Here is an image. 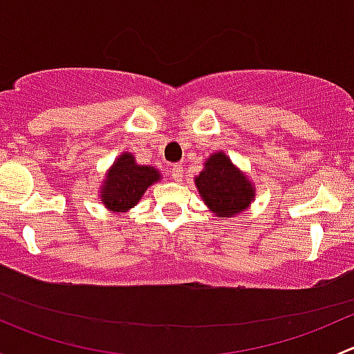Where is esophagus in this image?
I'll use <instances>...</instances> for the list:
<instances>
[{
    "instance_id": "esophagus-1",
    "label": "esophagus",
    "mask_w": 354,
    "mask_h": 354,
    "mask_svg": "<svg viewBox=\"0 0 354 354\" xmlns=\"http://www.w3.org/2000/svg\"><path fill=\"white\" fill-rule=\"evenodd\" d=\"M169 176L173 178L174 181H181L183 180V167H181L180 164H173V166L169 167Z\"/></svg>"
}]
</instances>
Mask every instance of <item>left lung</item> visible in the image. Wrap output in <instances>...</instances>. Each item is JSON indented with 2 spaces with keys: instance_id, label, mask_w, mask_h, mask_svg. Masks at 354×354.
<instances>
[{
  "instance_id": "obj_1",
  "label": "left lung",
  "mask_w": 354,
  "mask_h": 354,
  "mask_svg": "<svg viewBox=\"0 0 354 354\" xmlns=\"http://www.w3.org/2000/svg\"><path fill=\"white\" fill-rule=\"evenodd\" d=\"M203 166V171L195 178V187L205 205L219 217H233L243 212L255 198L252 181L224 152L212 154Z\"/></svg>"
}]
</instances>
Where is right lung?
I'll list each match as a JSON object with an SVG mask.
<instances>
[{
  "mask_svg": "<svg viewBox=\"0 0 354 354\" xmlns=\"http://www.w3.org/2000/svg\"><path fill=\"white\" fill-rule=\"evenodd\" d=\"M160 180V173L152 166H140L128 152L114 160L101 188V202L111 212H127L145 194L149 187Z\"/></svg>",
  "mask_w": 354,
  "mask_h": 354,
  "instance_id": "1",
  "label": "right lung"
}]
</instances>
